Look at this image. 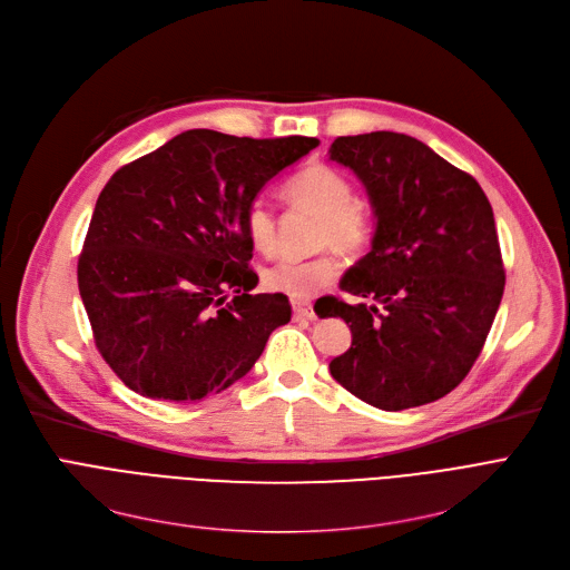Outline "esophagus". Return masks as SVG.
I'll return each mask as SVG.
<instances>
[{"label": "esophagus", "mask_w": 570, "mask_h": 570, "mask_svg": "<svg viewBox=\"0 0 570 570\" xmlns=\"http://www.w3.org/2000/svg\"><path fill=\"white\" fill-rule=\"evenodd\" d=\"M293 305V314H295V318H314L316 314H314V307H312V303L309 301H293L291 303Z\"/></svg>", "instance_id": "34e87169"}]
</instances>
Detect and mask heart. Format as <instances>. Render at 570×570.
Wrapping results in <instances>:
<instances>
[{"label": "heart", "instance_id": "b5f03b06", "mask_svg": "<svg viewBox=\"0 0 570 570\" xmlns=\"http://www.w3.org/2000/svg\"><path fill=\"white\" fill-rule=\"evenodd\" d=\"M284 196L293 205H303L316 213L312 245L325 247L307 258H282L263 273L267 291L284 293L293 301H305L323 286L333 284L340 275V254L357 256L372 243V213L365 200L353 196V183L346 173L331 164H309L293 175ZM245 235L252 247L261 254H273L277 247V219L275 209L265 198H254L243 215Z\"/></svg>", "mask_w": 570, "mask_h": 570}]
</instances>
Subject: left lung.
<instances>
[{
	"instance_id": "1",
	"label": "left lung",
	"mask_w": 570,
	"mask_h": 570,
	"mask_svg": "<svg viewBox=\"0 0 570 570\" xmlns=\"http://www.w3.org/2000/svg\"><path fill=\"white\" fill-rule=\"evenodd\" d=\"M327 157L357 175L376 217L372 252L340 282L374 305L331 295L321 312L353 335L331 374L383 411L441 400L481 355L503 295L492 205L469 173L406 134L340 136Z\"/></svg>"
}]
</instances>
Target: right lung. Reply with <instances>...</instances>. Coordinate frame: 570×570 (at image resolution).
<instances>
[{"instance_id":"obj_1","label":"right lung","mask_w":570,"mask_h":570,"mask_svg":"<svg viewBox=\"0 0 570 570\" xmlns=\"http://www.w3.org/2000/svg\"><path fill=\"white\" fill-rule=\"evenodd\" d=\"M316 145L191 129L108 179L78 288L99 353L134 393L175 404L222 393L291 321L286 295L249 293L258 275L243 215Z\"/></svg>"}]
</instances>
